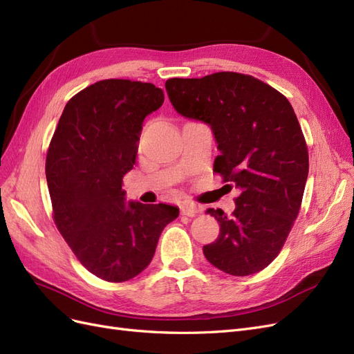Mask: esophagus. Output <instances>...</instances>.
Instances as JSON below:
<instances>
[{
  "mask_svg": "<svg viewBox=\"0 0 354 354\" xmlns=\"http://www.w3.org/2000/svg\"><path fill=\"white\" fill-rule=\"evenodd\" d=\"M181 211V216H186V217H196L198 216V207L194 205V203H183V205L180 207Z\"/></svg>",
  "mask_w": 354,
  "mask_h": 354,
  "instance_id": "esophagus-1",
  "label": "esophagus"
}]
</instances>
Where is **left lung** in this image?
Returning <instances> with one entry per match:
<instances>
[{
	"label": "left lung",
	"instance_id": "1",
	"mask_svg": "<svg viewBox=\"0 0 354 354\" xmlns=\"http://www.w3.org/2000/svg\"><path fill=\"white\" fill-rule=\"evenodd\" d=\"M165 90L181 116L211 128L220 151L214 171L239 190L232 216L205 211L218 221L220 234L203 246V255L224 273H259L281 252L308 176L307 146L291 103L236 72L171 78Z\"/></svg>",
	"mask_w": 354,
	"mask_h": 354
}]
</instances>
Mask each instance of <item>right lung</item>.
Wrapping results in <instances>:
<instances>
[{
	"label": "right lung",
	"instance_id": "add662e5",
	"mask_svg": "<svg viewBox=\"0 0 354 354\" xmlns=\"http://www.w3.org/2000/svg\"><path fill=\"white\" fill-rule=\"evenodd\" d=\"M164 103L153 84L104 80L66 103L47 152L46 177L62 236L103 281L125 282L152 261L178 207L127 203L122 178L133 169L147 115Z\"/></svg>",
	"mask_w": 354,
	"mask_h": 354
}]
</instances>
